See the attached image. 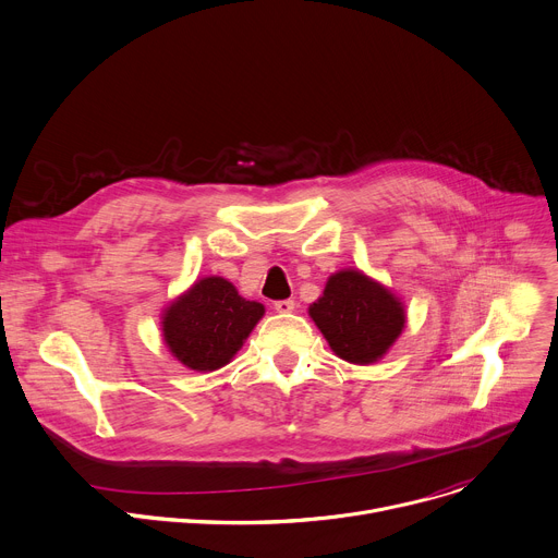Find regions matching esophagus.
Returning <instances> with one entry per match:
<instances>
[{"instance_id":"34e87169","label":"esophagus","mask_w":558,"mask_h":558,"mask_svg":"<svg viewBox=\"0 0 558 558\" xmlns=\"http://www.w3.org/2000/svg\"><path fill=\"white\" fill-rule=\"evenodd\" d=\"M274 308L278 313H291L295 308V302L293 300H278V302H274Z\"/></svg>"}]
</instances>
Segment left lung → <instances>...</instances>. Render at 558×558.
<instances>
[{
  "instance_id": "left-lung-1",
  "label": "left lung",
  "mask_w": 558,
  "mask_h": 558,
  "mask_svg": "<svg viewBox=\"0 0 558 558\" xmlns=\"http://www.w3.org/2000/svg\"><path fill=\"white\" fill-rule=\"evenodd\" d=\"M308 315L331 351L360 366L381 360L407 327L402 298L360 269L329 276Z\"/></svg>"
}]
</instances>
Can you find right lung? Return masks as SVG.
Wrapping results in <instances>:
<instances>
[{
  "label": "right lung",
  "instance_id": "right-lung-1",
  "mask_svg": "<svg viewBox=\"0 0 558 558\" xmlns=\"http://www.w3.org/2000/svg\"><path fill=\"white\" fill-rule=\"evenodd\" d=\"M263 315L265 306L238 295L227 278L207 276L163 308L161 331L183 366L207 373L233 360Z\"/></svg>",
  "mask_w": 558,
  "mask_h": 558
}]
</instances>
